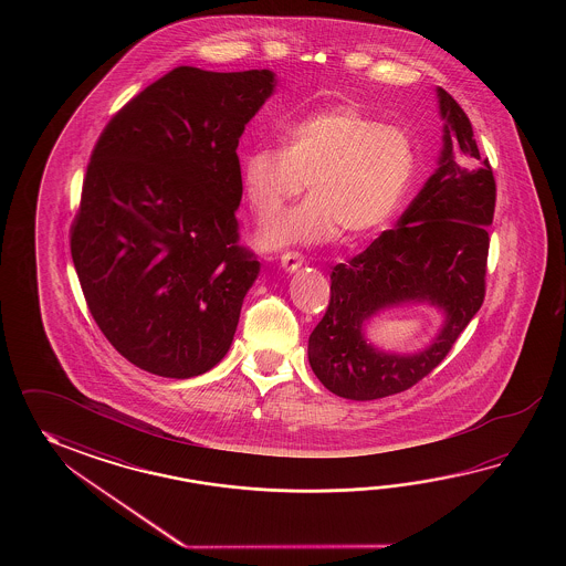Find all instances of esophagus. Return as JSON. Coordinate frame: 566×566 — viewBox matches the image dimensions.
Returning a JSON list of instances; mask_svg holds the SVG:
<instances>
[{"instance_id": "obj_1", "label": "esophagus", "mask_w": 566, "mask_h": 566, "mask_svg": "<svg viewBox=\"0 0 566 566\" xmlns=\"http://www.w3.org/2000/svg\"><path fill=\"white\" fill-rule=\"evenodd\" d=\"M279 263H281L285 271H295V269H300L303 265V256L297 251H289V253L281 254Z\"/></svg>"}]
</instances>
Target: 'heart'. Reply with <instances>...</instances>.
Masks as SVG:
<instances>
[{
	"label": "heart",
	"mask_w": 566,
	"mask_h": 566,
	"mask_svg": "<svg viewBox=\"0 0 566 566\" xmlns=\"http://www.w3.org/2000/svg\"><path fill=\"white\" fill-rule=\"evenodd\" d=\"M417 147L354 103H337L293 120L283 145H261L242 159V193L254 217L269 220L310 181L312 196L275 218L265 249L322 244L342 230L358 241L385 229L409 193Z\"/></svg>",
	"instance_id": "obj_1"
}]
</instances>
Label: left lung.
Returning a JSON list of instances; mask_svg holds the SVG:
<instances>
[{
    "label": "left lung",
    "mask_w": 566,
    "mask_h": 566,
    "mask_svg": "<svg viewBox=\"0 0 566 566\" xmlns=\"http://www.w3.org/2000/svg\"><path fill=\"white\" fill-rule=\"evenodd\" d=\"M446 119L439 168L398 220L376 241L332 271V295L310 336L307 356L319 382L337 397L374 400L409 390L446 360L485 297L488 251L495 210L492 166L481 159L470 117L437 88ZM427 300L447 325L419 355H388L363 337V324L390 304Z\"/></svg>",
    "instance_id": "left-lung-1"
}]
</instances>
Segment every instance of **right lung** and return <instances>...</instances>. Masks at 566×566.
<instances>
[{"mask_svg":"<svg viewBox=\"0 0 566 566\" xmlns=\"http://www.w3.org/2000/svg\"><path fill=\"white\" fill-rule=\"evenodd\" d=\"M273 88L271 71L178 66L96 142L71 253L98 329L145 373L192 378L229 352L261 266L239 244L237 147Z\"/></svg>","mask_w":566,"mask_h":566,"instance_id":"obj_1","label":"right lung"}]
</instances>
